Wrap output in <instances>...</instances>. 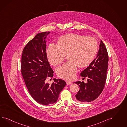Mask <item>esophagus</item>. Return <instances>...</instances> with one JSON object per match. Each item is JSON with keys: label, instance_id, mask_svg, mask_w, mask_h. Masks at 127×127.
I'll use <instances>...</instances> for the list:
<instances>
[{"label": "esophagus", "instance_id": "34e87169", "mask_svg": "<svg viewBox=\"0 0 127 127\" xmlns=\"http://www.w3.org/2000/svg\"><path fill=\"white\" fill-rule=\"evenodd\" d=\"M66 84L67 85H70L71 84H72V83L71 82V81H66Z\"/></svg>", "mask_w": 127, "mask_h": 127}]
</instances>
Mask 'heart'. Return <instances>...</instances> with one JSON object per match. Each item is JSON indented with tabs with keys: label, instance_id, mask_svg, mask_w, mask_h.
<instances>
[{
	"label": "heart",
	"instance_id": "b5f03b06",
	"mask_svg": "<svg viewBox=\"0 0 127 127\" xmlns=\"http://www.w3.org/2000/svg\"><path fill=\"white\" fill-rule=\"evenodd\" d=\"M98 49L96 39L83 35L70 33L59 39L58 45L51 43L46 54L51 65H57L64 60L65 55L68 61L57 68L59 77L72 80L77 71V65L83 67L92 61Z\"/></svg>",
	"mask_w": 127,
	"mask_h": 127
}]
</instances>
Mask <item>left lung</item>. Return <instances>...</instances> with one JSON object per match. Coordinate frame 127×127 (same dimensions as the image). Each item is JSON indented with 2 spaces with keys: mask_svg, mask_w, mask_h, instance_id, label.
<instances>
[{
  "mask_svg": "<svg viewBox=\"0 0 127 127\" xmlns=\"http://www.w3.org/2000/svg\"><path fill=\"white\" fill-rule=\"evenodd\" d=\"M97 56L89 66L81 73V76L88 78L87 83L78 81L75 83L80 89L75 95L78 101L89 102L100 95L102 92L107 78L108 56L106 47L100 40Z\"/></svg>",
  "mask_w": 127,
  "mask_h": 127,
  "instance_id": "8db88e82",
  "label": "left lung"
}]
</instances>
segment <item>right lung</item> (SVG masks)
I'll list each match as a JSON object with an SVG mask.
<instances>
[{"label":"right lung","instance_id":"obj_1","mask_svg":"<svg viewBox=\"0 0 127 127\" xmlns=\"http://www.w3.org/2000/svg\"><path fill=\"white\" fill-rule=\"evenodd\" d=\"M50 33L36 35L24 47L21 58V73L28 90L35 100L44 105L55 103L66 85L60 79H54L51 85L46 83L47 78L54 76L46 53V38Z\"/></svg>","mask_w":127,"mask_h":127}]
</instances>
